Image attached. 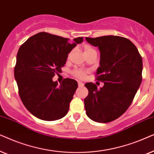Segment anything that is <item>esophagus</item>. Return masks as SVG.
<instances>
[{"label":"esophagus","mask_w":154,"mask_h":154,"mask_svg":"<svg viewBox=\"0 0 154 154\" xmlns=\"http://www.w3.org/2000/svg\"><path fill=\"white\" fill-rule=\"evenodd\" d=\"M78 86L79 87H82L84 86V84L82 82H78Z\"/></svg>","instance_id":"obj_1"}]
</instances>
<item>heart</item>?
Wrapping results in <instances>:
<instances>
[{"label": "heart", "instance_id": "1", "mask_svg": "<svg viewBox=\"0 0 154 154\" xmlns=\"http://www.w3.org/2000/svg\"><path fill=\"white\" fill-rule=\"evenodd\" d=\"M94 51V49L92 48H91V47H90V46H87L85 47V53H87V52H89V51ZM71 53H72V52L69 53L68 57L70 56ZM86 72H86L85 70H83V69H75V70L74 71L73 73H74V75H75V77H78V78H84V77H85V75H86Z\"/></svg>", "mask_w": 154, "mask_h": 154}]
</instances>
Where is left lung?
<instances>
[{"label": "left lung", "mask_w": 154, "mask_h": 154, "mask_svg": "<svg viewBox=\"0 0 154 154\" xmlns=\"http://www.w3.org/2000/svg\"><path fill=\"white\" fill-rule=\"evenodd\" d=\"M85 38L100 51L96 79L104 83L100 89L94 83L85 84L89 90L84 101L86 113L95 122H111L128 110L140 87L142 58L126 38L109 35Z\"/></svg>", "instance_id": "obj_1"}]
</instances>
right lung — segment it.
I'll return each instance as SVG.
<instances>
[{
    "instance_id": "obj_1",
    "label": "right lung",
    "mask_w": 154,
    "mask_h": 154,
    "mask_svg": "<svg viewBox=\"0 0 154 154\" xmlns=\"http://www.w3.org/2000/svg\"><path fill=\"white\" fill-rule=\"evenodd\" d=\"M69 39L46 32L29 38L20 47L14 70L19 94L26 109L46 121L65 116L78 85L66 78L58 85L53 77L60 72L67 55L83 42V37Z\"/></svg>"
}]
</instances>
